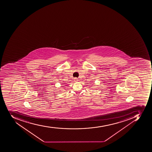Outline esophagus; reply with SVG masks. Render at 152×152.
I'll list each match as a JSON object with an SVG mask.
<instances>
[{
	"mask_svg": "<svg viewBox=\"0 0 152 152\" xmlns=\"http://www.w3.org/2000/svg\"><path fill=\"white\" fill-rule=\"evenodd\" d=\"M74 80L75 81H78V79L77 78V77H75L74 78Z\"/></svg>",
	"mask_w": 152,
	"mask_h": 152,
	"instance_id": "34e87169",
	"label": "esophagus"
}]
</instances>
